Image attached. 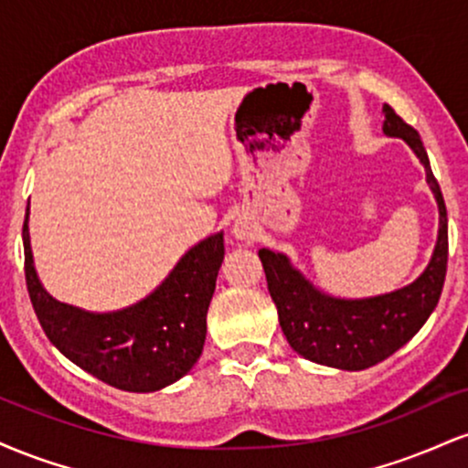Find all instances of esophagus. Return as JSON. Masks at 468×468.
<instances>
[{
	"label": "esophagus",
	"instance_id": "obj_1",
	"mask_svg": "<svg viewBox=\"0 0 468 468\" xmlns=\"http://www.w3.org/2000/svg\"><path fill=\"white\" fill-rule=\"evenodd\" d=\"M233 233H235V238H238V239H249L250 238V227L246 222H235Z\"/></svg>",
	"mask_w": 468,
	"mask_h": 468
}]
</instances>
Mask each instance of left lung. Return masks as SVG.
Listing matches in <instances>:
<instances>
[{"label":"left lung","instance_id":"obj_1","mask_svg":"<svg viewBox=\"0 0 468 468\" xmlns=\"http://www.w3.org/2000/svg\"><path fill=\"white\" fill-rule=\"evenodd\" d=\"M383 132L402 138L420 158L440 211L431 261L410 286L369 299H336L316 290L286 255L261 249L268 292L277 305L279 325L290 347L308 361L338 369H367L400 350L436 310L449 260L447 207L418 132L383 105Z\"/></svg>","mask_w":468,"mask_h":468}]
</instances>
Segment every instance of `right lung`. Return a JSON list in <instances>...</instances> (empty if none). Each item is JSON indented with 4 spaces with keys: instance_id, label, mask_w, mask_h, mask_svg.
<instances>
[{
    "instance_id": "1",
    "label": "right lung",
    "mask_w": 468,
    "mask_h": 468,
    "mask_svg": "<svg viewBox=\"0 0 468 468\" xmlns=\"http://www.w3.org/2000/svg\"><path fill=\"white\" fill-rule=\"evenodd\" d=\"M26 286L46 336L63 356L125 391H158L200 358L207 310L224 260V235L196 244L143 302L116 313H85L52 299L32 261L28 213L24 222Z\"/></svg>"
}]
</instances>
